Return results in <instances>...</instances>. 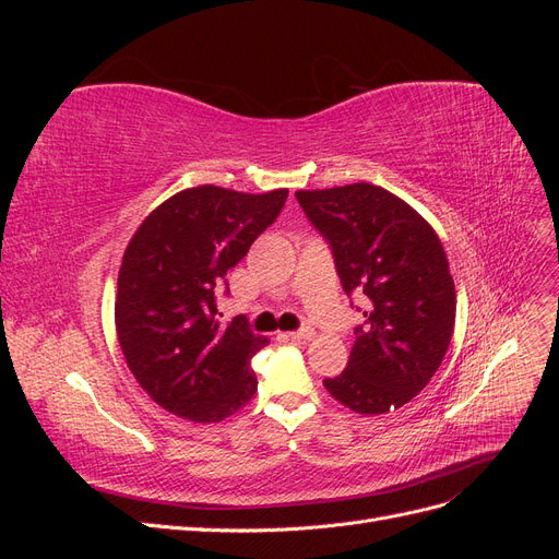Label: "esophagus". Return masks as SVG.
Listing matches in <instances>:
<instances>
[{"label":"esophagus","mask_w":559,"mask_h":559,"mask_svg":"<svg viewBox=\"0 0 559 559\" xmlns=\"http://www.w3.org/2000/svg\"><path fill=\"white\" fill-rule=\"evenodd\" d=\"M312 335H314V329H312V326H302V329L289 333L292 341H312Z\"/></svg>","instance_id":"obj_1"}]
</instances>
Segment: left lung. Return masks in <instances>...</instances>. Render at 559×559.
Listing matches in <instances>:
<instances>
[{
    "instance_id": "1",
    "label": "left lung",
    "mask_w": 559,
    "mask_h": 559,
    "mask_svg": "<svg viewBox=\"0 0 559 559\" xmlns=\"http://www.w3.org/2000/svg\"><path fill=\"white\" fill-rule=\"evenodd\" d=\"M331 245L347 296H366L347 368L326 392L359 415L415 399L441 366L454 331L456 294L445 249L408 202L373 183L296 191Z\"/></svg>"
}]
</instances>
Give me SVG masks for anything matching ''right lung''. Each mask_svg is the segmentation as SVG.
I'll use <instances>...</instances> for the list:
<instances>
[{
    "instance_id": "add662e5",
    "label": "right lung",
    "mask_w": 559,
    "mask_h": 559,
    "mask_svg": "<svg viewBox=\"0 0 559 559\" xmlns=\"http://www.w3.org/2000/svg\"><path fill=\"white\" fill-rule=\"evenodd\" d=\"M286 195L195 186L134 230L118 270L116 333L134 380L167 413L222 421L257 392L249 364L267 337L251 333L245 317L224 326L214 292L280 216Z\"/></svg>"
}]
</instances>
